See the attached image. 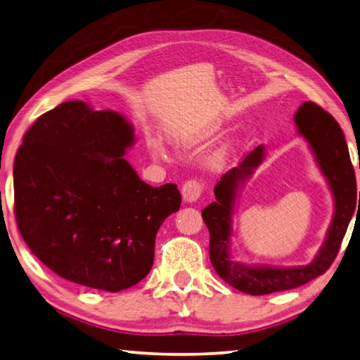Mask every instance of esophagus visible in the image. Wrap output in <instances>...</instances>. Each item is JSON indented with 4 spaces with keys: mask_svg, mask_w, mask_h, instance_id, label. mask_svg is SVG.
I'll list each match as a JSON object with an SVG mask.
<instances>
[{
    "mask_svg": "<svg viewBox=\"0 0 360 360\" xmlns=\"http://www.w3.org/2000/svg\"><path fill=\"white\" fill-rule=\"evenodd\" d=\"M202 188H204V184L201 181L190 179L187 182H184V186H182V188H181L182 200H184L186 202L198 201V198L202 193Z\"/></svg>",
    "mask_w": 360,
    "mask_h": 360,
    "instance_id": "obj_1",
    "label": "esophagus"
}]
</instances>
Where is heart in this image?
Here are the masks:
<instances>
[{
  "label": "heart",
  "mask_w": 360,
  "mask_h": 360,
  "mask_svg": "<svg viewBox=\"0 0 360 360\" xmlns=\"http://www.w3.org/2000/svg\"><path fill=\"white\" fill-rule=\"evenodd\" d=\"M206 136V132H195V134H186V136L179 137V142L184 143H193L198 142L200 139ZM150 150L154 156H164V146L159 142V140H150Z\"/></svg>",
  "instance_id": "heart-1"
}]
</instances>
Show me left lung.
<instances>
[{"instance_id": "obj_1", "label": "left lung", "mask_w": 360, "mask_h": 360, "mask_svg": "<svg viewBox=\"0 0 360 360\" xmlns=\"http://www.w3.org/2000/svg\"><path fill=\"white\" fill-rule=\"evenodd\" d=\"M298 132L307 140L316 164L325 176L334 196V217L328 229L326 240L309 265L270 266L245 265L231 259L229 243L232 236V214L238 188L262 164L264 145L248 153L236 168L221 176L215 186V201L202 209V220L210 234L209 257L215 271L237 290L248 295H269L290 290L309 283L325 273L334 262L351 217L357 204V187L353 164L345 136L335 118L319 104L306 101L295 114ZM360 168V164H359ZM360 200V193H359ZM360 206V204H359Z\"/></svg>"}]
</instances>
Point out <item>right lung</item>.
Masks as SVG:
<instances>
[{
    "label": "right lung",
    "instance_id": "1",
    "mask_svg": "<svg viewBox=\"0 0 360 360\" xmlns=\"http://www.w3.org/2000/svg\"><path fill=\"white\" fill-rule=\"evenodd\" d=\"M132 145L123 115L82 101L59 104L25 134L13 212L30 250L60 278L120 292L150 273L156 234L181 193L140 179L123 158Z\"/></svg>",
    "mask_w": 360,
    "mask_h": 360
}]
</instances>
